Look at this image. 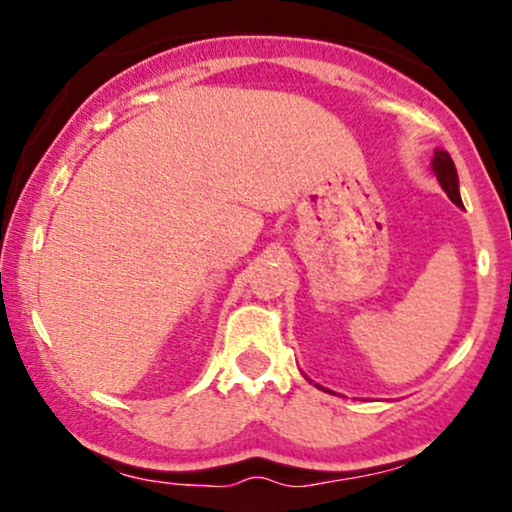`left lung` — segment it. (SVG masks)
Wrapping results in <instances>:
<instances>
[{
    "instance_id": "left-lung-1",
    "label": "left lung",
    "mask_w": 512,
    "mask_h": 512,
    "mask_svg": "<svg viewBox=\"0 0 512 512\" xmlns=\"http://www.w3.org/2000/svg\"><path fill=\"white\" fill-rule=\"evenodd\" d=\"M431 168H433V173H436L440 187H443V190H445V195H448V197L452 199V202L457 204V207H462V199H460V180H457L455 163H452V158H450L448 151L436 149V156H433Z\"/></svg>"
}]
</instances>
